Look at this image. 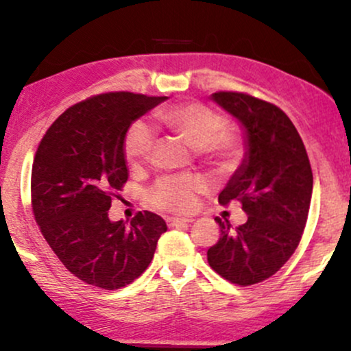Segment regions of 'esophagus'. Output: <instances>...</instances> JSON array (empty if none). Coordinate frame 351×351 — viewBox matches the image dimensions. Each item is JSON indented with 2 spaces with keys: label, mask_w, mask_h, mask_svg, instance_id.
<instances>
[{
  "label": "esophagus",
  "mask_w": 351,
  "mask_h": 351,
  "mask_svg": "<svg viewBox=\"0 0 351 351\" xmlns=\"http://www.w3.org/2000/svg\"><path fill=\"white\" fill-rule=\"evenodd\" d=\"M193 219L190 218H167L168 226H182V225H190Z\"/></svg>",
  "instance_id": "esophagus-1"
}]
</instances>
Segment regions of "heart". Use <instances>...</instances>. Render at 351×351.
Wrapping results in <instances>:
<instances>
[{"mask_svg": "<svg viewBox=\"0 0 351 351\" xmlns=\"http://www.w3.org/2000/svg\"><path fill=\"white\" fill-rule=\"evenodd\" d=\"M156 119L215 168L233 167L245 152L243 140L226 130L228 119L225 114L203 103L190 101L161 108ZM153 146L155 134L145 123L138 121L130 126L123 141V153L130 167L143 165L152 156ZM203 190L205 182L196 175L163 176L148 191V202L158 210L190 213L196 205V196Z\"/></svg>", "mask_w": 351, "mask_h": 351, "instance_id": "b5f03b06", "label": "heart"}]
</instances>
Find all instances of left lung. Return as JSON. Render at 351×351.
<instances>
[{
	"label": "left lung",
	"instance_id": "8db88e82",
	"mask_svg": "<svg viewBox=\"0 0 351 351\" xmlns=\"http://www.w3.org/2000/svg\"><path fill=\"white\" fill-rule=\"evenodd\" d=\"M211 99L241 123L246 153L218 196L219 205L241 203L248 219L208 250L210 267L228 282L248 287L275 275L295 253L305 230L313 173L305 145L278 106L252 95L218 91Z\"/></svg>",
	"mask_w": 351,
	"mask_h": 351
}]
</instances>
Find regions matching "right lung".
Here are the masks:
<instances>
[{"label": "right lung", "mask_w": 351, "mask_h": 351, "mask_svg": "<svg viewBox=\"0 0 351 351\" xmlns=\"http://www.w3.org/2000/svg\"><path fill=\"white\" fill-rule=\"evenodd\" d=\"M167 96L114 91L69 106L36 149L32 171L34 219L49 248L82 282L118 290L152 263L167 223L138 211L126 226L108 210L128 180L123 141L133 121Z\"/></svg>", "instance_id": "obj_1"}]
</instances>
